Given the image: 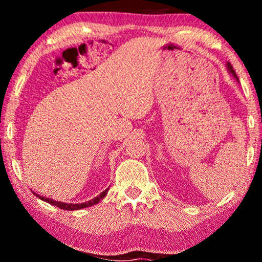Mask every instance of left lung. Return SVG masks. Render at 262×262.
<instances>
[{
  "mask_svg": "<svg viewBox=\"0 0 262 262\" xmlns=\"http://www.w3.org/2000/svg\"><path fill=\"white\" fill-rule=\"evenodd\" d=\"M227 66H228V70H229V71H230V73H231V74H233V76H234V77H235V79H237V76H236V75H235V71H234L233 66H231V64H230V62H228V64H227Z\"/></svg>",
  "mask_w": 262,
  "mask_h": 262,
  "instance_id": "obj_1",
  "label": "left lung"
}]
</instances>
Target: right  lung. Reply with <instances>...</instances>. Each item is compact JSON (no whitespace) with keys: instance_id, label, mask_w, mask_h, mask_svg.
<instances>
[{"instance_id":"1","label":"right lung","mask_w":262,"mask_h":262,"mask_svg":"<svg viewBox=\"0 0 262 262\" xmlns=\"http://www.w3.org/2000/svg\"><path fill=\"white\" fill-rule=\"evenodd\" d=\"M107 192H108V188H107V189H104V191L102 192L101 194H98L97 197H95V198H93V200L89 201V202H85V203H77V204H69V203L56 202V201H53V200H50V198H45V197H41V196H39V194L34 193V192H33V193H34L35 196H37L38 198H40L41 201H45V202H48V203L53 204V206H55V207H59L60 209H65V210H77V209H81V208H86V207H91V206H95V204H97L98 202H100L101 200H103V197L106 196V194H107Z\"/></svg>"}]
</instances>
